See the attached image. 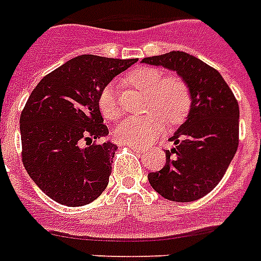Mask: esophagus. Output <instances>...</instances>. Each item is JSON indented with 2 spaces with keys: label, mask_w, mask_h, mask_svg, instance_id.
Segmentation results:
<instances>
[{
  "label": "esophagus",
  "mask_w": 261,
  "mask_h": 261,
  "mask_svg": "<svg viewBox=\"0 0 261 261\" xmlns=\"http://www.w3.org/2000/svg\"><path fill=\"white\" fill-rule=\"evenodd\" d=\"M128 147H130L131 150L138 151V153H142V151H143V147H141V146H135V145H128Z\"/></svg>",
  "instance_id": "esophagus-1"
}]
</instances>
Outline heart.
Wrapping results in <instances>:
<instances>
[{
  "label": "heart",
  "mask_w": 261,
  "mask_h": 261,
  "mask_svg": "<svg viewBox=\"0 0 261 261\" xmlns=\"http://www.w3.org/2000/svg\"><path fill=\"white\" fill-rule=\"evenodd\" d=\"M131 87L147 94V111L145 118H128L119 123L114 137L119 143L142 146L150 142L155 131L163 124V118L168 123H177L186 118L191 108V90L186 80L178 75H165L155 67H142L127 75ZM100 112L108 120L120 116V106L112 84L107 85L98 96Z\"/></svg>",
  "instance_id": "heart-1"
}]
</instances>
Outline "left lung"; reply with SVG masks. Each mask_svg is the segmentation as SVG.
<instances>
[{
	"label": "left lung",
	"mask_w": 261,
	"mask_h": 261,
	"mask_svg": "<svg viewBox=\"0 0 261 261\" xmlns=\"http://www.w3.org/2000/svg\"><path fill=\"white\" fill-rule=\"evenodd\" d=\"M142 62L176 71L192 97L187 120L169 138L165 167L147 174L149 182L168 200H198L218 186L237 151L239 102L219 71L194 55L171 51Z\"/></svg>",
	"instance_id": "left-lung-1"
}]
</instances>
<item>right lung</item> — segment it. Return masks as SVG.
I'll list each match as a JSON object with an SVG mask.
<instances>
[{
  "label": "right lung",
  "instance_id": "1",
  "mask_svg": "<svg viewBox=\"0 0 261 261\" xmlns=\"http://www.w3.org/2000/svg\"><path fill=\"white\" fill-rule=\"evenodd\" d=\"M137 59L81 55L43 77L20 115L24 168L53 200L85 206L107 188L118 149L110 141L98 96Z\"/></svg>",
  "mask_w": 261,
  "mask_h": 261
}]
</instances>
